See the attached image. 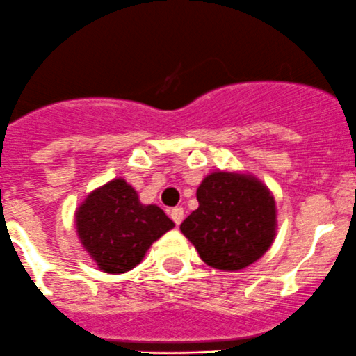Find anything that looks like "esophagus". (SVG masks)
I'll return each instance as SVG.
<instances>
[{
  "label": "esophagus",
  "mask_w": 356,
  "mask_h": 356,
  "mask_svg": "<svg viewBox=\"0 0 356 356\" xmlns=\"http://www.w3.org/2000/svg\"><path fill=\"white\" fill-rule=\"evenodd\" d=\"M170 216H171V220H173L177 225L181 223V221H183V207H173V209L170 211Z\"/></svg>",
  "instance_id": "1"
}]
</instances>
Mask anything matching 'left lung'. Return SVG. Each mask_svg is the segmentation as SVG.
<instances>
[{"label":"left lung","instance_id":"8db88e82","mask_svg":"<svg viewBox=\"0 0 356 356\" xmlns=\"http://www.w3.org/2000/svg\"><path fill=\"white\" fill-rule=\"evenodd\" d=\"M199 207L179 225L211 268L238 272L258 261L277 237L272 190L248 171H213L197 186Z\"/></svg>","mask_w":356,"mask_h":356}]
</instances>
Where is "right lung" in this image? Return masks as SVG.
<instances>
[{"mask_svg": "<svg viewBox=\"0 0 356 356\" xmlns=\"http://www.w3.org/2000/svg\"><path fill=\"white\" fill-rule=\"evenodd\" d=\"M84 251L105 273L129 272L156 241L175 227L156 204H143L124 178L91 190L74 213Z\"/></svg>", "mask_w": 356, "mask_h": 356, "instance_id": "right-lung-1", "label": "right lung"}]
</instances>
